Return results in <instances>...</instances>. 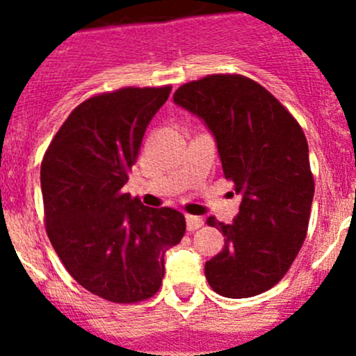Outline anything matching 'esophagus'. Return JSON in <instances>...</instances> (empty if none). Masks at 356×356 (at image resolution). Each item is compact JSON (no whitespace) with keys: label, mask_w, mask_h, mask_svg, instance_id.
Returning a JSON list of instances; mask_svg holds the SVG:
<instances>
[{"label":"esophagus","mask_w":356,"mask_h":356,"mask_svg":"<svg viewBox=\"0 0 356 356\" xmlns=\"http://www.w3.org/2000/svg\"><path fill=\"white\" fill-rule=\"evenodd\" d=\"M186 225H188V231H196L203 225V218L196 217V215H186Z\"/></svg>","instance_id":"1"}]
</instances>
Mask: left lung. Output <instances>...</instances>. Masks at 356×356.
Returning <instances> with one entry per match:
<instances>
[{
  "mask_svg": "<svg viewBox=\"0 0 356 356\" xmlns=\"http://www.w3.org/2000/svg\"><path fill=\"white\" fill-rule=\"evenodd\" d=\"M174 103L204 122L243 196L232 224L207 220L225 238L204 264L208 284L225 298L257 296L284 277L307 238L315 191L307 138L267 89L238 74L188 82Z\"/></svg>",
  "mask_w": 356,
  "mask_h": 356,
  "instance_id": "obj_1",
  "label": "left lung"
}]
</instances>
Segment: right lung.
<instances>
[{
    "label": "right lung",
    "instance_id": "obj_1",
    "mask_svg": "<svg viewBox=\"0 0 356 356\" xmlns=\"http://www.w3.org/2000/svg\"><path fill=\"white\" fill-rule=\"evenodd\" d=\"M172 88H122L77 106L41 163L46 232L68 274L113 303L160 289L165 251L181 243L186 218L124 193L146 127Z\"/></svg>",
    "mask_w": 356,
    "mask_h": 356
}]
</instances>
